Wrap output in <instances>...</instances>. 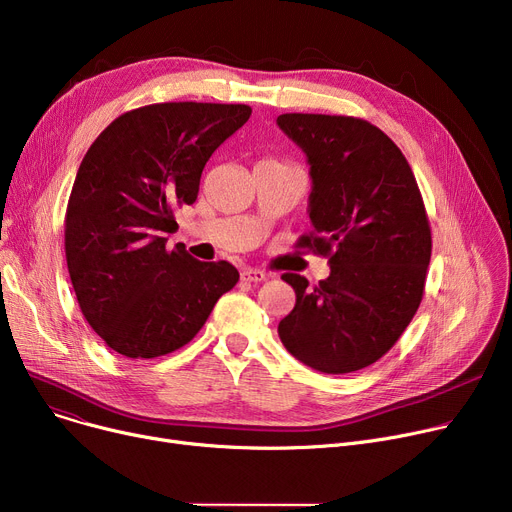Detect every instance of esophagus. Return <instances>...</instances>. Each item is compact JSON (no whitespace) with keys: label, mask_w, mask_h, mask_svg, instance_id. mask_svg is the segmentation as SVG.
Returning <instances> with one entry per match:
<instances>
[{"label":"esophagus","mask_w":512,"mask_h":512,"mask_svg":"<svg viewBox=\"0 0 512 512\" xmlns=\"http://www.w3.org/2000/svg\"><path fill=\"white\" fill-rule=\"evenodd\" d=\"M240 278L245 282H265V280H270V274L255 270V267H245V270L240 272Z\"/></svg>","instance_id":"obj_1"}]
</instances>
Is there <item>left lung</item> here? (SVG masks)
<instances>
[{
  "label": "left lung",
  "mask_w": 512,
  "mask_h": 512,
  "mask_svg": "<svg viewBox=\"0 0 512 512\" xmlns=\"http://www.w3.org/2000/svg\"><path fill=\"white\" fill-rule=\"evenodd\" d=\"M276 124L305 155L313 234L299 247L330 255L319 286L284 274L297 305L280 321L286 351L321 373L382 359L423 299L432 232L405 155L365 120L282 114Z\"/></svg>",
  "instance_id": "1"
}]
</instances>
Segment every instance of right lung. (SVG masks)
<instances>
[{
	"label": "right lung",
	"instance_id": "obj_1",
	"mask_svg": "<svg viewBox=\"0 0 512 512\" xmlns=\"http://www.w3.org/2000/svg\"><path fill=\"white\" fill-rule=\"evenodd\" d=\"M251 116L249 105L155 103L107 126L80 161L66 209V261L89 326L128 359L191 342L238 282L182 242L174 209L193 205L203 168Z\"/></svg>",
	"mask_w": 512,
	"mask_h": 512
}]
</instances>
